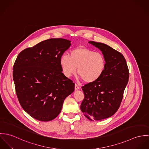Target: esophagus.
I'll list each match as a JSON object with an SVG mask.
<instances>
[{
	"label": "esophagus",
	"mask_w": 149,
	"mask_h": 149,
	"mask_svg": "<svg viewBox=\"0 0 149 149\" xmlns=\"http://www.w3.org/2000/svg\"><path fill=\"white\" fill-rule=\"evenodd\" d=\"M74 89H75V90H78L79 89V86L77 85L76 84H75V86H74Z\"/></svg>",
	"instance_id": "obj_1"
}]
</instances>
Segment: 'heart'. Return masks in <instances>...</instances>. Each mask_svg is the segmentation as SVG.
<instances>
[{
    "label": "heart",
    "mask_w": 149,
    "mask_h": 149,
    "mask_svg": "<svg viewBox=\"0 0 149 149\" xmlns=\"http://www.w3.org/2000/svg\"><path fill=\"white\" fill-rule=\"evenodd\" d=\"M60 64L65 76L70 77L76 73L86 83L98 80L103 74L106 60L99 52L84 46L73 50L69 56L64 54L61 57Z\"/></svg>",
    "instance_id": "1"
}]
</instances>
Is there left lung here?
Here are the masks:
<instances>
[{"label": "left lung", "instance_id": "8db88e82", "mask_svg": "<svg viewBox=\"0 0 149 149\" xmlns=\"http://www.w3.org/2000/svg\"><path fill=\"white\" fill-rule=\"evenodd\" d=\"M89 43L102 52L106 66L98 80L82 86L84 99L80 108L89 120H102L112 116L120 106L129 71L126 60L120 52L103 43Z\"/></svg>", "mask_w": 149, "mask_h": 149}]
</instances>
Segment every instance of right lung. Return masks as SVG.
Listing matches in <instances>:
<instances>
[{
  "mask_svg": "<svg viewBox=\"0 0 149 149\" xmlns=\"http://www.w3.org/2000/svg\"><path fill=\"white\" fill-rule=\"evenodd\" d=\"M63 38L45 40L22 50L13 66V80L19 102L32 118L47 122L60 113L74 83L63 72L60 58L71 45Z\"/></svg>",
  "mask_w": 149,
  "mask_h": 149,
  "instance_id": "1",
  "label": "right lung"
}]
</instances>
